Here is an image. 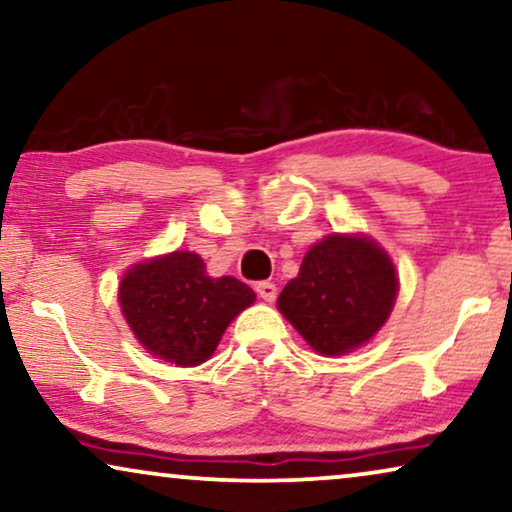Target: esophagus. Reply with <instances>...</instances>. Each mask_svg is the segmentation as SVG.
Instances as JSON below:
<instances>
[{
	"mask_svg": "<svg viewBox=\"0 0 512 512\" xmlns=\"http://www.w3.org/2000/svg\"><path fill=\"white\" fill-rule=\"evenodd\" d=\"M256 293L261 296L265 303H272L277 298V286L272 282H258L256 284Z\"/></svg>",
	"mask_w": 512,
	"mask_h": 512,
	"instance_id": "esophagus-1",
	"label": "esophagus"
}]
</instances>
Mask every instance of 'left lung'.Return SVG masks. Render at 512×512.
I'll use <instances>...</instances> for the list:
<instances>
[{
	"label": "left lung",
	"instance_id": "1",
	"mask_svg": "<svg viewBox=\"0 0 512 512\" xmlns=\"http://www.w3.org/2000/svg\"><path fill=\"white\" fill-rule=\"evenodd\" d=\"M396 268L366 235H328L307 251L277 307L314 352L340 356L366 345L394 310Z\"/></svg>",
	"mask_w": 512,
	"mask_h": 512
}]
</instances>
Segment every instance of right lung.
<instances>
[{
	"mask_svg": "<svg viewBox=\"0 0 512 512\" xmlns=\"http://www.w3.org/2000/svg\"><path fill=\"white\" fill-rule=\"evenodd\" d=\"M256 300L235 277H209L193 251L137 263L118 286L125 321L146 352L177 366H198L214 354L230 321Z\"/></svg>",
	"mask_w": 512,
	"mask_h": 512,
	"instance_id": "right-lung-1",
	"label": "right lung"
}]
</instances>
